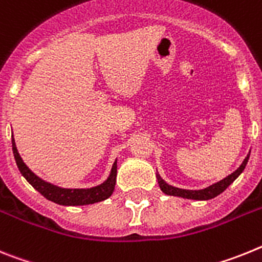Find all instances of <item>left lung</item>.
<instances>
[{"label":"left lung","instance_id":"1","mask_svg":"<svg viewBox=\"0 0 262 262\" xmlns=\"http://www.w3.org/2000/svg\"><path fill=\"white\" fill-rule=\"evenodd\" d=\"M251 154V151H249ZM249 154L245 157V159L243 161V163L240 165V167H237V170L229 174L228 177H226L222 181L216 182L213 185L208 186V187L203 188V190H185V188H178L174 187V186L166 183L161 175L157 172V179H158V185L162 190V192H165L166 195H171V196H179V198H185V199H192V200H210L213 199L215 196L220 195L223 191H226L227 187H229V185H232L236 179L238 178V175L244 171L245 166L248 163V159H249Z\"/></svg>","mask_w":262,"mask_h":262}]
</instances>
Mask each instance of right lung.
Listing matches in <instances>:
<instances>
[{
    "instance_id": "add662e5",
    "label": "right lung",
    "mask_w": 262,
    "mask_h": 262,
    "mask_svg": "<svg viewBox=\"0 0 262 262\" xmlns=\"http://www.w3.org/2000/svg\"><path fill=\"white\" fill-rule=\"evenodd\" d=\"M11 146H13L15 163H17L21 174L24 175V178L38 192H40L46 199L51 200L54 203L60 204V206H85V204H93L108 199L113 194V191H115L116 177H117V159L113 162L108 178L103 183L90 188H64L52 185L50 182L43 181L42 178H39L38 175L34 174L27 167L26 163L24 162V159L21 158V156L18 153L17 145H15L13 136H11Z\"/></svg>"
}]
</instances>
